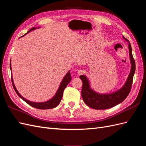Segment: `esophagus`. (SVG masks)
Returning a JSON list of instances; mask_svg holds the SVG:
<instances>
[{"label": "esophagus", "instance_id": "esophagus-1", "mask_svg": "<svg viewBox=\"0 0 146 146\" xmlns=\"http://www.w3.org/2000/svg\"><path fill=\"white\" fill-rule=\"evenodd\" d=\"M77 73H78V74L79 75V76H80V75H82V74H83V73H84V70H82V69L78 70Z\"/></svg>", "mask_w": 146, "mask_h": 146}]
</instances>
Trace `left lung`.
Instances as JSON below:
<instances>
[{"label": "left lung", "instance_id": "8db88e82", "mask_svg": "<svg viewBox=\"0 0 146 146\" xmlns=\"http://www.w3.org/2000/svg\"><path fill=\"white\" fill-rule=\"evenodd\" d=\"M126 41L129 42V55L131 64V70L125 85L119 90L111 94H99L90 88V82L85 76H80L83 85L82 89V97L85 103L90 107L96 110H105L112 108L121 103L129 94L133 83V76L135 72V61L132 55V50L130 42L124 36Z\"/></svg>", "mask_w": 146, "mask_h": 146}]
</instances>
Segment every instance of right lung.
Masks as SVG:
<instances>
[{
  "label": "right lung",
  "mask_w": 146,
  "mask_h": 146,
  "mask_svg": "<svg viewBox=\"0 0 146 146\" xmlns=\"http://www.w3.org/2000/svg\"><path fill=\"white\" fill-rule=\"evenodd\" d=\"M36 28L33 27L32 29H31L29 31H28L27 33L30 32V31L35 30ZM26 33V34H27ZM10 69H11V62L10 64ZM70 71H69L67 74H66V76H64V77L63 78V79L61 81V83H60V85L58 88V90H57L55 95L54 96V97L53 98H52L50 100L44 102H31L29 101L27 99H25V98H24L23 96H22L19 93V92L17 91L16 88L14 85V83H13V77H12V72L11 73V82H12V85L13 86V88L15 91V92H16V94L19 96V97L23 99L24 101H25L26 103H27L29 105H30L32 107L36 108L38 109H41V110H47V109H52L55 108L56 107L58 106L60 102V101L63 98V91L65 89V88L67 86V85H68V83L71 80V76H70V74L69 72Z\"/></svg>",
  "instance_id": "obj_1"
}]
</instances>
